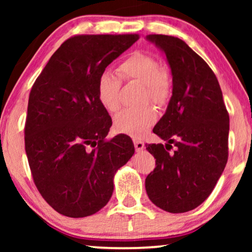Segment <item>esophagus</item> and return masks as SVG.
<instances>
[{
	"mask_svg": "<svg viewBox=\"0 0 252 252\" xmlns=\"http://www.w3.org/2000/svg\"><path fill=\"white\" fill-rule=\"evenodd\" d=\"M134 147H135V150L139 153V151H142L144 149V143L140 140H134Z\"/></svg>",
	"mask_w": 252,
	"mask_h": 252,
	"instance_id": "1",
	"label": "esophagus"
}]
</instances>
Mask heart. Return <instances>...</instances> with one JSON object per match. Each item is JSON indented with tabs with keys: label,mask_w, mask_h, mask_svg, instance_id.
Segmentation results:
<instances>
[{
	"label": "heart",
	"mask_w": 252,
	"mask_h": 252,
	"mask_svg": "<svg viewBox=\"0 0 252 252\" xmlns=\"http://www.w3.org/2000/svg\"><path fill=\"white\" fill-rule=\"evenodd\" d=\"M118 74L128 82H139L144 87L142 102L156 105L166 104L173 91V77L166 65L159 64L154 55L135 51L126 57L118 66ZM120 77V78H121ZM112 72L104 71L97 80V95L101 104L109 112L120 108L122 79ZM156 120L153 106L126 109L115 118V127L119 133L132 137H141L148 132Z\"/></svg>",
	"instance_id": "1"
}]
</instances>
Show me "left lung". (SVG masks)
Wrapping results in <instances>:
<instances>
[{
  "label": "left lung",
  "instance_id": "8db88e82",
  "mask_svg": "<svg viewBox=\"0 0 252 252\" xmlns=\"http://www.w3.org/2000/svg\"><path fill=\"white\" fill-rule=\"evenodd\" d=\"M147 39L166 55L173 91L166 112L153 129L166 144H146L156 158L146 190L158 208L188 212L209 197L226 166L228 111L216 74L185 41L163 34Z\"/></svg>",
  "mask_w": 252,
  "mask_h": 252
}]
</instances>
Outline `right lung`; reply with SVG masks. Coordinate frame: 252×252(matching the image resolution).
Masks as SVG:
<instances>
[{"instance_id": "1", "label": "right lung", "mask_w": 252, "mask_h": 252, "mask_svg": "<svg viewBox=\"0 0 252 252\" xmlns=\"http://www.w3.org/2000/svg\"><path fill=\"white\" fill-rule=\"evenodd\" d=\"M137 34H85L64 41L29 97L25 150L37 190L61 215L84 218L111 198L113 177L134 154L132 139L106 140L112 119L97 95L99 74Z\"/></svg>"}]
</instances>
